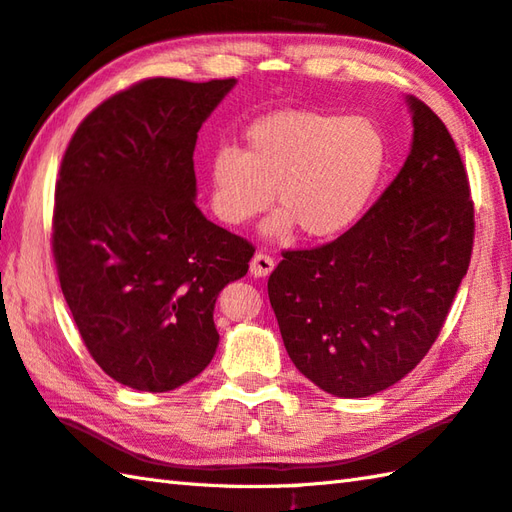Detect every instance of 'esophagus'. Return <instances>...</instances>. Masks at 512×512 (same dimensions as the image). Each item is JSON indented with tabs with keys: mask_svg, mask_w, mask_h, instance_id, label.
<instances>
[{
	"mask_svg": "<svg viewBox=\"0 0 512 512\" xmlns=\"http://www.w3.org/2000/svg\"><path fill=\"white\" fill-rule=\"evenodd\" d=\"M273 268H275L273 257L266 253H257L253 259H250V275H255V277L271 275Z\"/></svg>",
	"mask_w": 512,
	"mask_h": 512,
	"instance_id": "obj_1",
	"label": "esophagus"
}]
</instances>
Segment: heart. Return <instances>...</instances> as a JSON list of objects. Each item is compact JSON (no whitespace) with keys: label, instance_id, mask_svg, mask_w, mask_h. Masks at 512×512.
I'll use <instances>...</instances> for the list:
<instances>
[{"label":"heart","instance_id":"heart-1","mask_svg":"<svg viewBox=\"0 0 512 512\" xmlns=\"http://www.w3.org/2000/svg\"><path fill=\"white\" fill-rule=\"evenodd\" d=\"M387 161L385 136L365 116L282 109L255 120L244 150L219 147L210 159V203L228 226H246L271 208L262 226L280 239L300 226L309 239H329L356 221Z\"/></svg>","mask_w":512,"mask_h":512}]
</instances>
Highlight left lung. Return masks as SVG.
Here are the masks:
<instances>
[{
    "instance_id": "left-lung-1",
    "label": "left lung",
    "mask_w": 512,
    "mask_h": 512,
    "mask_svg": "<svg viewBox=\"0 0 512 512\" xmlns=\"http://www.w3.org/2000/svg\"><path fill=\"white\" fill-rule=\"evenodd\" d=\"M412 150L356 226L311 250H284L268 297L293 365L340 398L392 387L439 338L468 273L475 206L448 127L407 96Z\"/></svg>"
}]
</instances>
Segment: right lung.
Returning a JSON list of instances; mask_svg holds the SVG:
<instances>
[{
    "label": "right lung",
    "instance_id": "1",
    "mask_svg": "<svg viewBox=\"0 0 512 512\" xmlns=\"http://www.w3.org/2000/svg\"><path fill=\"white\" fill-rule=\"evenodd\" d=\"M235 78H150L78 125L55 181L62 295L100 369L138 392L199 376L219 345L221 288L255 248L197 208L194 145Z\"/></svg>",
    "mask_w": 512,
    "mask_h": 512
}]
</instances>
